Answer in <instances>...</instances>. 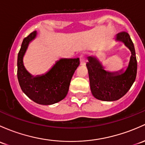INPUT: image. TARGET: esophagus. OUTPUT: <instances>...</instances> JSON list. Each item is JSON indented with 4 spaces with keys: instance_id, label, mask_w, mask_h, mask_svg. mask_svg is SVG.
<instances>
[{
    "instance_id": "esophagus-1",
    "label": "esophagus",
    "mask_w": 145,
    "mask_h": 145,
    "mask_svg": "<svg viewBox=\"0 0 145 145\" xmlns=\"http://www.w3.org/2000/svg\"><path fill=\"white\" fill-rule=\"evenodd\" d=\"M80 63L81 65H84L87 62V57L85 54H81L80 56Z\"/></svg>"
}]
</instances>
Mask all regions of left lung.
Masks as SVG:
<instances>
[{
  "mask_svg": "<svg viewBox=\"0 0 145 145\" xmlns=\"http://www.w3.org/2000/svg\"><path fill=\"white\" fill-rule=\"evenodd\" d=\"M117 39L122 41L131 51L127 69L121 74L108 73L92 57L86 64L89 74L90 89L93 96L99 100L112 101L120 99L131 88L137 74V60L135 48L129 33L126 31L117 34Z\"/></svg>",
  "mask_w": 145,
  "mask_h": 145,
  "instance_id": "8db88e82",
  "label": "left lung"
}]
</instances>
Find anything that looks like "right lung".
I'll return each instance as SVG.
<instances>
[{
	"label": "right lung",
	"instance_id": "right-lung-1",
	"mask_svg": "<svg viewBox=\"0 0 145 145\" xmlns=\"http://www.w3.org/2000/svg\"><path fill=\"white\" fill-rule=\"evenodd\" d=\"M36 36L30 33L23 40L17 58V77L22 91L33 101L42 105H51L66 97L70 82L80 64L79 58L62 59L45 75L33 77L25 70L23 57L29 42Z\"/></svg>",
	"mask_w": 145,
	"mask_h": 145
}]
</instances>
